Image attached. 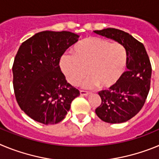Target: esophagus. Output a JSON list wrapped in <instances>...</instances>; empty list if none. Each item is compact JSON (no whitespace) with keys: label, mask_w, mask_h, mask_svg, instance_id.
<instances>
[{"label":"esophagus","mask_w":159,"mask_h":159,"mask_svg":"<svg viewBox=\"0 0 159 159\" xmlns=\"http://www.w3.org/2000/svg\"><path fill=\"white\" fill-rule=\"evenodd\" d=\"M80 92L81 95H85V96H87V95H88L90 94V92H86V91H83V90H81Z\"/></svg>","instance_id":"1"}]
</instances>
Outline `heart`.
<instances>
[{
    "label": "heart",
    "instance_id": "b5f03b06",
    "mask_svg": "<svg viewBox=\"0 0 159 159\" xmlns=\"http://www.w3.org/2000/svg\"><path fill=\"white\" fill-rule=\"evenodd\" d=\"M127 52L119 42L89 36L75 44L71 56H63L60 67L66 80L77 86L86 77L85 88L110 89L119 82L127 64Z\"/></svg>",
    "mask_w": 159,
    "mask_h": 159
}]
</instances>
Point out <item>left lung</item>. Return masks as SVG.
Masks as SVG:
<instances>
[{
    "instance_id": "left-lung-1",
    "label": "left lung",
    "mask_w": 159,
    "mask_h": 159,
    "mask_svg": "<svg viewBox=\"0 0 159 159\" xmlns=\"http://www.w3.org/2000/svg\"><path fill=\"white\" fill-rule=\"evenodd\" d=\"M94 32L122 43L127 52V71L116 86L99 92L102 102L95 109L102 121L124 123L139 112L148 95L152 71L148 55L143 43L124 31L108 28Z\"/></svg>"
}]
</instances>
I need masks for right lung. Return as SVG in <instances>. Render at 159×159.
Instances as JSON below:
<instances>
[{"label":"right lung","instance_id":"right-lung-1","mask_svg":"<svg viewBox=\"0 0 159 159\" xmlns=\"http://www.w3.org/2000/svg\"><path fill=\"white\" fill-rule=\"evenodd\" d=\"M79 37L67 31H43L20 46L12 66L14 93L20 107L35 121L60 123L80 95L59 65L60 57Z\"/></svg>","mask_w":159,"mask_h":159}]
</instances>
